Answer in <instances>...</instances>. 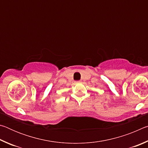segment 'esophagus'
<instances>
[{
  "instance_id": "1",
  "label": "esophagus",
  "mask_w": 148,
  "mask_h": 148,
  "mask_svg": "<svg viewBox=\"0 0 148 148\" xmlns=\"http://www.w3.org/2000/svg\"><path fill=\"white\" fill-rule=\"evenodd\" d=\"M80 83V82L79 81H78V82H75V84H79Z\"/></svg>"
}]
</instances>
